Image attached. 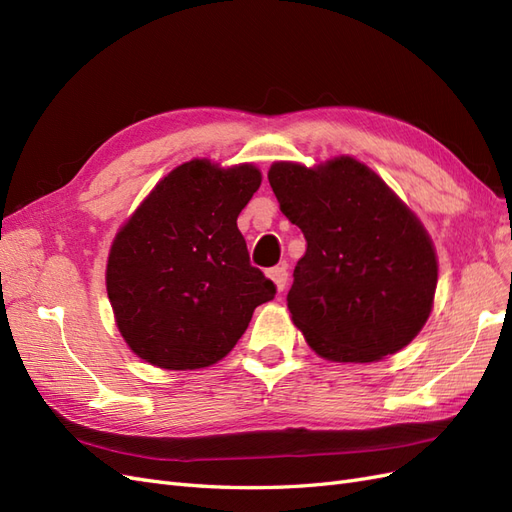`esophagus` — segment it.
Wrapping results in <instances>:
<instances>
[{"label": "esophagus", "mask_w": 512, "mask_h": 512, "mask_svg": "<svg viewBox=\"0 0 512 512\" xmlns=\"http://www.w3.org/2000/svg\"><path fill=\"white\" fill-rule=\"evenodd\" d=\"M267 275L271 277V280L275 282V286H277V290H284L286 288V282H288V271H286V267H275V269H269L267 271Z\"/></svg>", "instance_id": "34e87169"}]
</instances>
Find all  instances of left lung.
Returning <instances> with one entry per match:
<instances>
[{
  "mask_svg": "<svg viewBox=\"0 0 512 512\" xmlns=\"http://www.w3.org/2000/svg\"><path fill=\"white\" fill-rule=\"evenodd\" d=\"M269 183L307 241L286 297L307 344L339 363L408 346L438 284L436 252L416 215L352 158L316 168L275 162Z\"/></svg>",
  "mask_w": 512,
  "mask_h": 512,
  "instance_id": "left-lung-1",
  "label": "left lung"
}]
</instances>
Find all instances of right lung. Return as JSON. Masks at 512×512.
<instances>
[{
	"label": "right lung",
	"instance_id": "right-lung-1",
	"mask_svg": "<svg viewBox=\"0 0 512 512\" xmlns=\"http://www.w3.org/2000/svg\"><path fill=\"white\" fill-rule=\"evenodd\" d=\"M260 188L252 164L192 160L168 173L113 241L106 290L128 346L151 365L200 369L235 348L275 284L237 228Z\"/></svg>",
	"mask_w": 512,
	"mask_h": 512
}]
</instances>
